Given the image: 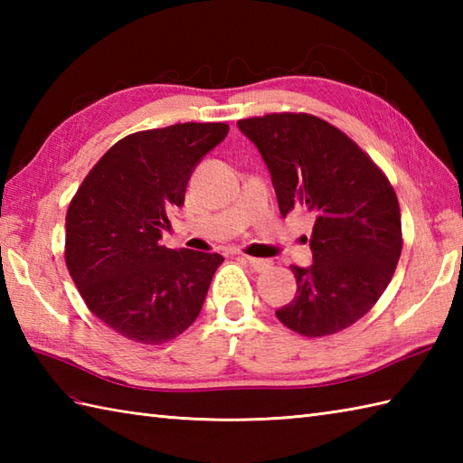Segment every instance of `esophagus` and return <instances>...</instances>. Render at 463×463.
I'll list each match as a JSON object with an SVG mask.
<instances>
[{
  "mask_svg": "<svg viewBox=\"0 0 463 463\" xmlns=\"http://www.w3.org/2000/svg\"><path fill=\"white\" fill-rule=\"evenodd\" d=\"M244 260H247L252 267V270H257V272L269 270L270 264H272L269 259H257V257H244Z\"/></svg>",
  "mask_w": 463,
  "mask_h": 463,
  "instance_id": "1",
  "label": "esophagus"
}]
</instances>
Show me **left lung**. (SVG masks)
Segmentation results:
<instances>
[{
  "instance_id": "8db88e82",
  "label": "left lung",
  "mask_w": 463,
  "mask_h": 463,
  "mask_svg": "<svg viewBox=\"0 0 463 463\" xmlns=\"http://www.w3.org/2000/svg\"><path fill=\"white\" fill-rule=\"evenodd\" d=\"M239 129L267 163L280 214L308 209V269L290 267L297 297L277 318L308 338L360 320L386 290L402 252L396 191L380 166L328 121L308 113L241 119Z\"/></svg>"
}]
</instances>
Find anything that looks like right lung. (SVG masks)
Listing matches in <instances>:
<instances>
[{
	"label": "right lung",
	"mask_w": 463,
	"mask_h": 463,
	"mask_svg": "<svg viewBox=\"0 0 463 463\" xmlns=\"http://www.w3.org/2000/svg\"><path fill=\"white\" fill-rule=\"evenodd\" d=\"M226 123H176L127 135L107 151L69 203L65 264L97 318L121 336L165 344L199 317L216 252L161 247L173 206Z\"/></svg>",
	"instance_id": "right-lung-1"
}]
</instances>
